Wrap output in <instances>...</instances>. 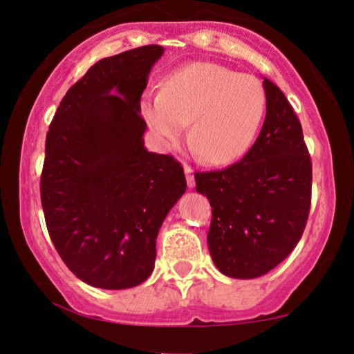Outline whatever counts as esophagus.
<instances>
[{
  "mask_svg": "<svg viewBox=\"0 0 354 354\" xmlns=\"http://www.w3.org/2000/svg\"><path fill=\"white\" fill-rule=\"evenodd\" d=\"M185 173H186V181H187V187H194L196 181H194V171L189 165H185Z\"/></svg>",
  "mask_w": 354,
  "mask_h": 354,
  "instance_id": "1",
  "label": "esophagus"
}]
</instances>
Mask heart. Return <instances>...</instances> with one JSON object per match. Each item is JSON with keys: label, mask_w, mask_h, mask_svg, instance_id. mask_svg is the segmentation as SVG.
<instances>
[{"label": "heart", "mask_w": 354, "mask_h": 354, "mask_svg": "<svg viewBox=\"0 0 354 354\" xmlns=\"http://www.w3.org/2000/svg\"><path fill=\"white\" fill-rule=\"evenodd\" d=\"M267 95L256 77L216 63L174 69L162 92H149L140 111L165 145L185 138L209 165H228L251 149L266 115Z\"/></svg>", "instance_id": "1"}]
</instances>
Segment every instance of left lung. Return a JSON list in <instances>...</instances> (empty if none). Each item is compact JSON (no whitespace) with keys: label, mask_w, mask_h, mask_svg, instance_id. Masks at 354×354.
Masks as SVG:
<instances>
[{"label":"left lung","mask_w":354,"mask_h":354,"mask_svg":"<svg viewBox=\"0 0 354 354\" xmlns=\"http://www.w3.org/2000/svg\"><path fill=\"white\" fill-rule=\"evenodd\" d=\"M263 91L266 121L241 162L196 174V191L212 205V261L239 280L283 262L303 236L310 209L313 165L301 122L275 84L263 79Z\"/></svg>","instance_id":"obj_1"}]
</instances>
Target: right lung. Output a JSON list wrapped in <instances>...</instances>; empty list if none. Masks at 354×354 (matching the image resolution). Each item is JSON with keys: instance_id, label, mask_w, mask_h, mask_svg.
Returning a JSON list of instances; mask_svg holds the SVG:
<instances>
[{"instance_id": "obj_1", "label": "right lung", "mask_w": 354, "mask_h": 354, "mask_svg": "<svg viewBox=\"0 0 354 354\" xmlns=\"http://www.w3.org/2000/svg\"><path fill=\"white\" fill-rule=\"evenodd\" d=\"M162 55L145 45L98 61L66 92L46 133V228L69 270L95 288L149 279L160 226L186 191L181 163L144 147L140 95Z\"/></svg>"}]
</instances>
